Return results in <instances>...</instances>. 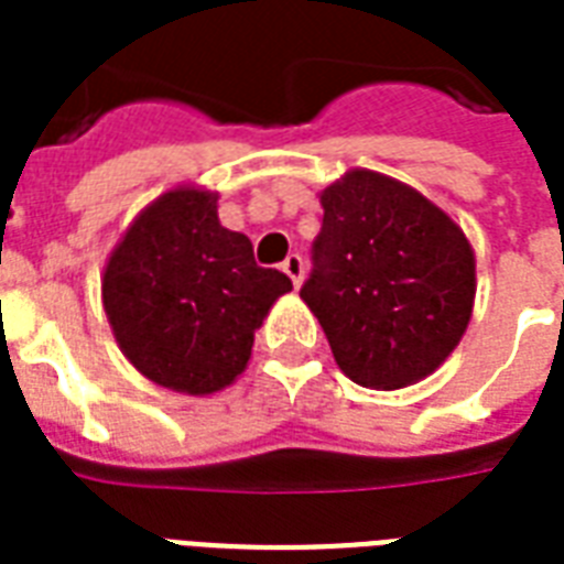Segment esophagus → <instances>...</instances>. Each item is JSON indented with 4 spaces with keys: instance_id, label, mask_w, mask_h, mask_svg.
<instances>
[{
    "instance_id": "esophagus-1",
    "label": "esophagus",
    "mask_w": 564,
    "mask_h": 564,
    "mask_svg": "<svg viewBox=\"0 0 564 564\" xmlns=\"http://www.w3.org/2000/svg\"><path fill=\"white\" fill-rule=\"evenodd\" d=\"M282 273H285V276L294 282V288H300V282H303V273H306V264H303V258H300L297 252L288 254L285 261H282Z\"/></svg>"
}]
</instances>
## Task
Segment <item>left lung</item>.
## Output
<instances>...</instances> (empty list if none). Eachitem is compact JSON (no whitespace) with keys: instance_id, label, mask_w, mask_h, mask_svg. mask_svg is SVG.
<instances>
[{"instance_id":"1","label":"left lung","mask_w":564,"mask_h":564,"mask_svg":"<svg viewBox=\"0 0 564 564\" xmlns=\"http://www.w3.org/2000/svg\"><path fill=\"white\" fill-rule=\"evenodd\" d=\"M322 231L300 297L345 376L397 390L430 376L459 343L475 300V254L442 209L376 171L322 192Z\"/></svg>"}]
</instances>
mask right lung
<instances>
[{
    "label": "right lung",
    "instance_id": "add662e5",
    "mask_svg": "<svg viewBox=\"0 0 564 564\" xmlns=\"http://www.w3.org/2000/svg\"><path fill=\"white\" fill-rule=\"evenodd\" d=\"M291 291L254 264L246 234L221 228L216 195L174 188L110 254L101 297L122 355L162 388L204 397L240 376L254 330Z\"/></svg>",
    "mask_w": 564,
    "mask_h": 564
}]
</instances>
